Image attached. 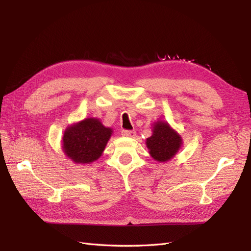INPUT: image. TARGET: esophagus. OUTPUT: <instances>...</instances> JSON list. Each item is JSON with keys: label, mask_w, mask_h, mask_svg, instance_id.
<instances>
[{"label": "esophagus", "mask_w": 251, "mask_h": 251, "mask_svg": "<svg viewBox=\"0 0 251 251\" xmlns=\"http://www.w3.org/2000/svg\"><path fill=\"white\" fill-rule=\"evenodd\" d=\"M122 136L134 138V137H136V131L135 130H123L122 131Z\"/></svg>", "instance_id": "34e87169"}]
</instances>
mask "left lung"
Returning <instances> with one entry per match:
<instances>
[{
	"instance_id": "obj_1",
	"label": "left lung",
	"mask_w": 251,
	"mask_h": 251,
	"mask_svg": "<svg viewBox=\"0 0 251 251\" xmlns=\"http://www.w3.org/2000/svg\"><path fill=\"white\" fill-rule=\"evenodd\" d=\"M150 155L157 162H168L182 147V138L167 122L156 121L153 124L152 136L146 141Z\"/></svg>"
}]
</instances>
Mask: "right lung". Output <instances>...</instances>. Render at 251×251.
I'll list each match as a JSON object with an SVG mask.
<instances>
[{"mask_svg":"<svg viewBox=\"0 0 251 251\" xmlns=\"http://www.w3.org/2000/svg\"><path fill=\"white\" fill-rule=\"evenodd\" d=\"M113 129L99 119L87 117L68 126L61 140L65 155L75 164H92L102 155Z\"/></svg>","mask_w":251,"mask_h":251,"instance_id":"right-lung-1","label":"right lung"}]
</instances>
